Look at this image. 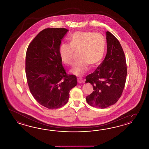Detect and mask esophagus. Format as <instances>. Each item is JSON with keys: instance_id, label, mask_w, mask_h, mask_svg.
I'll list each match as a JSON object with an SVG mask.
<instances>
[{"instance_id": "34e87169", "label": "esophagus", "mask_w": 149, "mask_h": 149, "mask_svg": "<svg viewBox=\"0 0 149 149\" xmlns=\"http://www.w3.org/2000/svg\"><path fill=\"white\" fill-rule=\"evenodd\" d=\"M77 80H78V82L79 83V84H84L85 83V81L82 79H80V78H78L77 79Z\"/></svg>"}]
</instances>
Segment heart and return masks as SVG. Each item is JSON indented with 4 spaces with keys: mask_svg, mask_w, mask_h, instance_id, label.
Masks as SVG:
<instances>
[{
    "mask_svg": "<svg viewBox=\"0 0 149 149\" xmlns=\"http://www.w3.org/2000/svg\"><path fill=\"white\" fill-rule=\"evenodd\" d=\"M69 40L70 44L61 45L59 55L64 63L72 65L75 53H79L80 60L71 70L72 73L77 76H84L89 65L94 67L100 63L105 51V42L101 35L92 32H76Z\"/></svg>",
    "mask_w": 149,
    "mask_h": 149,
    "instance_id": "obj_1",
    "label": "heart"
}]
</instances>
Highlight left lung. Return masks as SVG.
I'll use <instances>...</instances> for the list:
<instances>
[{
    "instance_id": "8db88e82",
    "label": "left lung",
    "mask_w": 149,
    "mask_h": 149,
    "mask_svg": "<svg viewBox=\"0 0 149 149\" xmlns=\"http://www.w3.org/2000/svg\"><path fill=\"white\" fill-rule=\"evenodd\" d=\"M107 53L104 59L93 73L86 77V83L93 87L86 101L95 108L104 109L118 101L126 80V57L120 43L109 31L106 32Z\"/></svg>"
}]
</instances>
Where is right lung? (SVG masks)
Listing matches in <instances>:
<instances>
[{
	"label": "right lung",
	"mask_w": 149,
	"mask_h": 149,
	"mask_svg": "<svg viewBox=\"0 0 149 149\" xmlns=\"http://www.w3.org/2000/svg\"><path fill=\"white\" fill-rule=\"evenodd\" d=\"M69 30L47 28L36 36L25 56V73L30 91L38 103L49 109L67 103L71 89L77 84L68 75L59 55L61 40Z\"/></svg>",
	"instance_id": "add662e5"
}]
</instances>
